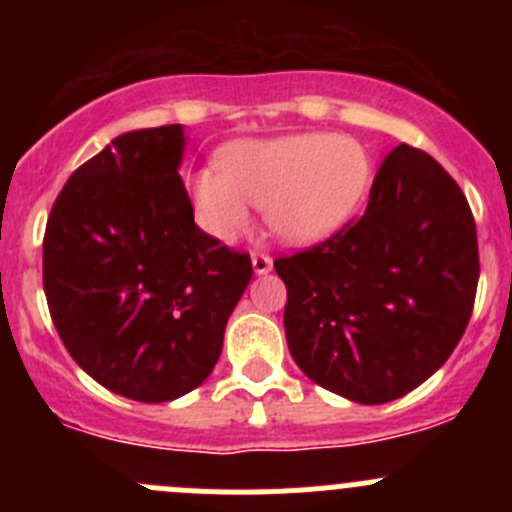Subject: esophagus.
I'll return each mask as SVG.
<instances>
[{"label":"esophagus","mask_w":512,"mask_h":512,"mask_svg":"<svg viewBox=\"0 0 512 512\" xmlns=\"http://www.w3.org/2000/svg\"><path fill=\"white\" fill-rule=\"evenodd\" d=\"M252 270H255V275H267L272 270V257L265 255V252H255L252 255Z\"/></svg>","instance_id":"esophagus-1"}]
</instances>
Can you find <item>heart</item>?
<instances>
[{
    "instance_id": "1",
    "label": "heart",
    "mask_w": 512,
    "mask_h": 512,
    "mask_svg": "<svg viewBox=\"0 0 512 512\" xmlns=\"http://www.w3.org/2000/svg\"><path fill=\"white\" fill-rule=\"evenodd\" d=\"M371 185V160L361 143L332 133H294L225 148L220 170L195 178L200 223L232 242L265 208L267 223L287 242L307 245L337 232L361 208Z\"/></svg>"
}]
</instances>
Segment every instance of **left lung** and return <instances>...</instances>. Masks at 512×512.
<instances>
[{
    "mask_svg": "<svg viewBox=\"0 0 512 512\" xmlns=\"http://www.w3.org/2000/svg\"><path fill=\"white\" fill-rule=\"evenodd\" d=\"M275 270L299 369L356 404H386L436 374L466 332L480 275L476 223L456 180L401 143L381 163L364 215Z\"/></svg>",
    "mask_w": 512,
    "mask_h": 512,
    "instance_id": "1",
    "label": "left lung"
}]
</instances>
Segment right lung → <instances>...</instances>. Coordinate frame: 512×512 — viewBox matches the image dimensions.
Returning a JSON list of instances; mask_svg holds the SVG:
<instances>
[{
    "mask_svg": "<svg viewBox=\"0 0 512 512\" xmlns=\"http://www.w3.org/2000/svg\"><path fill=\"white\" fill-rule=\"evenodd\" d=\"M180 123L113 138L74 170L44 232V292L76 364L126 399L198 389L252 280L250 257L200 230L180 178Z\"/></svg>",
    "mask_w": 512,
    "mask_h": 512,
    "instance_id": "add662e5",
    "label": "right lung"
}]
</instances>
